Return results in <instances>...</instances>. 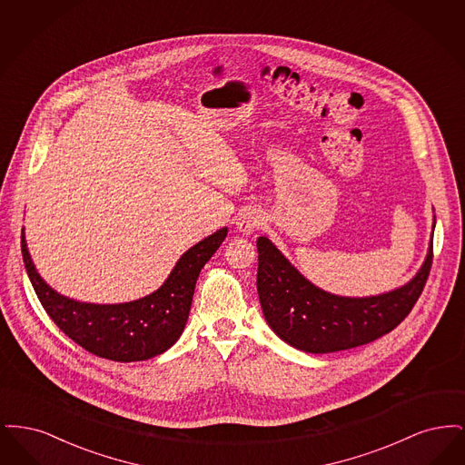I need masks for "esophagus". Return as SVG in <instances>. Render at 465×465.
I'll return each mask as SVG.
<instances>
[{
  "label": "esophagus",
  "mask_w": 465,
  "mask_h": 465,
  "mask_svg": "<svg viewBox=\"0 0 465 465\" xmlns=\"http://www.w3.org/2000/svg\"><path fill=\"white\" fill-rule=\"evenodd\" d=\"M265 224V216L258 209H243L242 213L237 214L235 218V228L242 235H251L254 230Z\"/></svg>",
  "instance_id": "1"
}]
</instances>
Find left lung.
Masks as SVG:
<instances>
[{
	"mask_svg": "<svg viewBox=\"0 0 465 465\" xmlns=\"http://www.w3.org/2000/svg\"><path fill=\"white\" fill-rule=\"evenodd\" d=\"M432 233L419 272L402 286L370 296L324 291L289 262L268 237L256 241V288L266 324L282 341L309 354L366 345L392 331L411 312L432 265Z\"/></svg>",
	"mask_w": 465,
	"mask_h": 465,
	"instance_id": "obj_1",
	"label": "left lung"
}]
</instances>
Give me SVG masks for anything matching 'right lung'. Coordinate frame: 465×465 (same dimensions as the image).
Segmentation results:
<instances>
[{
  "label": "right lung",
  "mask_w": 465,
  "mask_h": 465,
  "mask_svg": "<svg viewBox=\"0 0 465 465\" xmlns=\"http://www.w3.org/2000/svg\"><path fill=\"white\" fill-rule=\"evenodd\" d=\"M228 228L223 226L181 254L153 292L125 303L78 302L45 282L27 249L23 228V258L27 277L50 319L74 343L118 362L146 361L169 351L184 331L200 270L218 251Z\"/></svg>",
  "instance_id": "right-lung-1"
}]
</instances>
